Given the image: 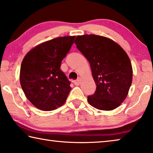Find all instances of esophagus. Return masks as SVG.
<instances>
[{
	"label": "esophagus",
	"instance_id": "34e87169",
	"mask_svg": "<svg viewBox=\"0 0 153 153\" xmlns=\"http://www.w3.org/2000/svg\"><path fill=\"white\" fill-rule=\"evenodd\" d=\"M80 82H81V79H80V78H78L77 79H76V80H75V81H74L75 85L79 86V84H80Z\"/></svg>",
	"mask_w": 153,
	"mask_h": 153
}]
</instances>
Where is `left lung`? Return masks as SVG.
I'll return each instance as SVG.
<instances>
[{
	"label": "left lung",
	"mask_w": 153,
	"mask_h": 153,
	"mask_svg": "<svg viewBox=\"0 0 153 153\" xmlns=\"http://www.w3.org/2000/svg\"><path fill=\"white\" fill-rule=\"evenodd\" d=\"M74 43L88 60L97 85L94 94L88 97V103L100 110H114L127 97L132 83L127 54L114 41L100 35H78Z\"/></svg>",
	"instance_id": "8db88e82"
}]
</instances>
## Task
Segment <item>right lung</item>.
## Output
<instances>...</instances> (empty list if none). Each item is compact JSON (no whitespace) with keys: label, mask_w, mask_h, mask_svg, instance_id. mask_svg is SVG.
Segmentation results:
<instances>
[{"label":"right lung","mask_w":153,"mask_h":153,"mask_svg":"<svg viewBox=\"0 0 153 153\" xmlns=\"http://www.w3.org/2000/svg\"><path fill=\"white\" fill-rule=\"evenodd\" d=\"M76 36L60 37L31 49L22 62L20 81L24 94L35 108L52 111L65 103L71 90L60 69Z\"/></svg>","instance_id":"obj_1"}]
</instances>
